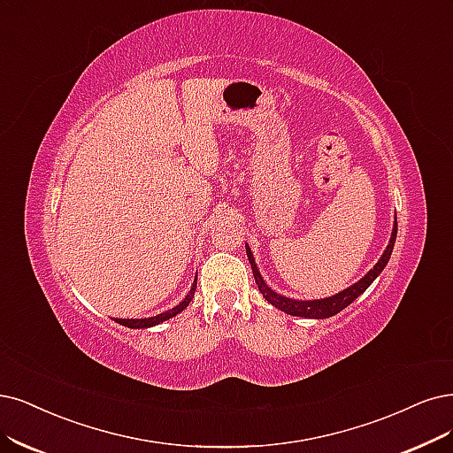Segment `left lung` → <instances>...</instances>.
<instances>
[{
  "mask_svg": "<svg viewBox=\"0 0 453 453\" xmlns=\"http://www.w3.org/2000/svg\"><path fill=\"white\" fill-rule=\"evenodd\" d=\"M395 235H397V222H394V231H392V237H390V244L387 246V250H384L382 257L377 261V265L373 266V269L367 273L360 281H357L355 286H350V288H347L345 291H342L338 295L328 296V298H321V300H293V298H288V296H281V295L274 293L263 281V278H261V274L257 271V266H256L252 250L248 248V244H246V256H248L250 265H252V273H254V278H256V283H257L261 295L266 300H269V303L274 308L286 311L289 315H296V317H311V319H325V317L336 315L338 311L347 308L350 303H353L355 298H358L367 288L372 286L373 280L382 273V269H384V266H387V263H388V259L392 256Z\"/></svg>",
  "mask_w": 453,
  "mask_h": 453,
  "instance_id": "left-lung-1",
  "label": "left lung"
}]
</instances>
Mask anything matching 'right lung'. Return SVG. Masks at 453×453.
I'll list each match as a JSON object with an SVG mask.
<instances>
[{"instance_id":"1","label":"right lung","mask_w":453,"mask_h":453,"mask_svg":"<svg viewBox=\"0 0 453 453\" xmlns=\"http://www.w3.org/2000/svg\"><path fill=\"white\" fill-rule=\"evenodd\" d=\"M196 281H197V278H196ZM196 281H194V286H192L190 293L187 295V298H184L182 303L177 304L175 308L167 310V311H164V313H158V315H155V317H147V319H115V323H119V325L128 326V328H149V326H155V325H158V323H162V321L172 319V317H175L177 313H180L184 308H187V306L190 304V300L194 298V293H196Z\"/></svg>"}]
</instances>
